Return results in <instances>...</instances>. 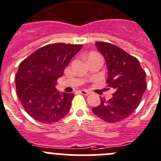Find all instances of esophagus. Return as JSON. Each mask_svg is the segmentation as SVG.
I'll return each instance as SVG.
<instances>
[{"label": "esophagus", "instance_id": "1", "mask_svg": "<svg viewBox=\"0 0 161 161\" xmlns=\"http://www.w3.org/2000/svg\"><path fill=\"white\" fill-rule=\"evenodd\" d=\"M79 92H80V93H82V94H83V95H89V94H90V92L88 91V90H81Z\"/></svg>", "mask_w": 161, "mask_h": 161}]
</instances>
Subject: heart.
Listing matches in <instances>:
<instances>
[{
    "mask_svg": "<svg viewBox=\"0 0 161 161\" xmlns=\"http://www.w3.org/2000/svg\"><path fill=\"white\" fill-rule=\"evenodd\" d=\"M95 56H98V54L96 53H90L88 56V59L91 58V57H95Z\"/></svg>",
    "mask_w": 161,
    "mask_h": 161,
    "instance_id": "b5f03b06",
    "label": "heart"
}]
</instances>
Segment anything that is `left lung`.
I'll return each instance as SVG.
<instances>
[{
	"mask_svg": "<svg viewBox=\"0 0 161 161\" xmlns=\"http://www.w3.org/2000/svg\"><path fill=\"white\" fill-rule=\"evenodd\" d=\"M97 49L104 56L108 68V86L115 90L109 100L101 97L92 108L97 117L108 123L127 118L137 108L146 90V72L136 57L111 43L98 42Z\"/></svg>",
	"mask_w": 161,
	"mask_h": 161,
	"instance_id": "left-lung-1",
	"label": "left lung"
}]
</instances>
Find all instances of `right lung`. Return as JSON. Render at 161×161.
I'll return each mask as SVG.
<instances>
[{
	"instance_id": "obj_1",
	"label": "right lung",
	"mask_w": 161,
	"mask_h": 161,
	"mask_svg": "<svg viewBox=\"0 0 161 161\" xmlns=\"http://www.w3.org/2000/svg\"><path fill=\"white\" fill-rule=\"evenodd\" d=\"M82 45L54 43L34 51L20 63L15 75L16 93L34 119L52 124L69 112L74 93H60L55 86Z\"/></svg>"
}]
</instances>
